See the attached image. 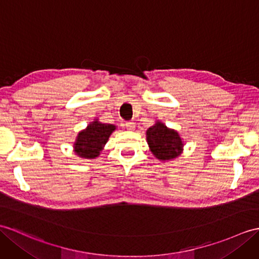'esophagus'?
Listing matches in <instances>:
<instances>
[{"mask_svg":"<svg viewBox=\"0 0 259 259\" xmlns=\"http://www.w3.org/2000/svg\"><path fill=\"white\" fill-rule=\"evenodd\" d=\"M125 128H127V130H130V131H134L136 129V123L134 121H130V122H125Z\"/></svg>","mask_w":259,"mask_h":259,"instance_id":"1","label":"esophagus"}]
</instances>
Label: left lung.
<instances>
[{"mask_svg":"<svg viewBox=\"0 0 259 259\" xmlns=\"http://www.w3.org/2000/svg\"><path fill=\"white\" fill-rule=\"evenodd\" d=\"M146 137L150 151L160 161L173 160L183 152L184 143L179 132L159 120L147 130Z\"/></svg>","mask_w":259,"mask_h":259,"instance_id":"1","label":"left lung"}]
</instances>
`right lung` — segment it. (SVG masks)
<instances>
[{"label":"right lung","instance_id":"right-lung-1","mask_svg":"<svg viewBox=\"0 0 259 259\" xmlns=\"http://www.w3.org/2000/svg\"><path fill=\"white\" fill-rule=\"evenodd\" d=\"M117 129L115 124L102 123L95 119L86 129L77 135L74 142V152L82 159H95L99 157L109 137Z\"/></svg>","mask_w":259,"mask_h":259}]
</instances>
